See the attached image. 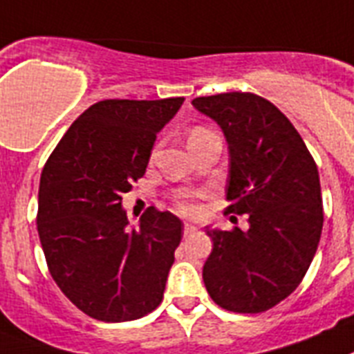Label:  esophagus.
I'll return each instance as SVG.
<instances>
[{
    "label": "esophagus",
    "mask_w": 354,
    "mask_h": 354,
    "mask_svg": "<svg viewBox=\"0 0 354 354\" xmlns=\"http://www.w3.org/2000/svg\"><path fill=\"white\" fill-rule=\"evenodd\" d=\"M197 232V226H194V224L186 223L184 224V235H189V233Z\"/></svg>",
    "instance_id": "1"
}]
</instances>
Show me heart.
<instances>
[{
    "label": "heart",
    "instance_id": "obj_1",
    "mask_svg": "<svg viewBox=\"0 0 354 354\" xmlns=\"http://www.w3.org/2000/svg\"><path fill=\"white\" fill-rule=\"evenodd\" d=\"M198 130H203V128H197V130L194 131H198ZM177 208L180 209L183 213H195L197 212V203H195V198L192 197V195H180L179 198H177Z\"/></svg>",
    "mask_w": 354,
    "mask_h": 354
}]
</instances>
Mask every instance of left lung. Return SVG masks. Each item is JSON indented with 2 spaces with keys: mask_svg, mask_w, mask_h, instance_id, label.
<instances>
[{
  "mask_svg": "<svg viewBox=\"0 0 354 354\" xmlns=\"http://www.w3.org/2000/svg\"><path fill=\"white\" fill-rule=\"evenodd\" d=\"M192 104L226 136V213L250 217L248 232L206 230L213 250L204 286L223 309L262 313L299 288L317 253L324 224L317 165L289 119L261 95L227 92Z\"/></svg>",
  "mask_w": 354,
  "mask_h": 354,
  "instance_id": "1",
  "label": "left lung"
}]
</instances>
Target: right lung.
<instances>
[{"label": "right lung", "instance_id": "1", "mask_svg": "<svg viewBox=\"0 0 354 354\" xmlns=\"http://www.w3.org/2000/svg\"><path fill=\"white\" fill-rule=\"evenodd\" d=\"M183 101H99L72 122L41 171L37 233L46 266L66 299L95 320H136L162 300L183 223L151 206L130 230L121 203Z\"/></svg>", "mask_w": 354, "mask_h": 354}]
</instances>
